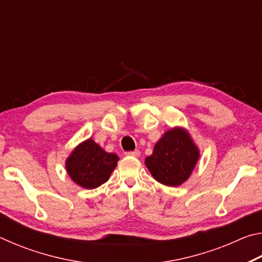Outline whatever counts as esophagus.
Returning <instances> with one entry per match:
<instances>
[{
	"instance_id": "1",
	"label": "esophagus",
	"mask_w": 262,
	"mask_h": 262,
	"mask_svg": "<svg viewBox=\"0 0 262 262\" xmlns=\"http://www.w3.org/2000/svg\"><path fill=\"white\" fill-rule=\"evenodd\" d=\"M125 155H126V156H130V157H139L140 151H139V150H134V151H128Z\"/></svg>"
}]
</instances>
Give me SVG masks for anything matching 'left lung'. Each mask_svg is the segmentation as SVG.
Returning a JSON list of instances; mask_svg holds the SVG:
<instances>
[{
    "mask_svg": "<svg viewBox=\"0 0 262 262\" xmlns=\"http://www.w3.org/2000/svg\"><path fill=\"white\" fill-rule=\"evenodd\" d=\"M199 158L200 150L188 130L174 127L164 133L144 164L158 183L177 187L189 178Z\"/></svg>",
    "mask_w": 262,
    "mask_h": 262,
    "instance_id": "left-lung-1",
    "label": "left lung"
}]
</instances>
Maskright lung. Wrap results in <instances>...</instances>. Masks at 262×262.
<instances>
[{
  "instance_id": "add662e5",
  "label": "right lung",
  "mask_w": 262,
  "mask_h": 262,
  "mask_svg": "<svg viewBox=\"0 0 262 262\" xmlns=\"http://www.w3.org/2000/svg\"><path fill=\"white\" fill-rule=\"evenodd\" d=\"M119 157L106 152L92 139L79 143L66 161V170L75 184L86 189L99 187L110 179Z\"/></svg>"
}]
</instances>
